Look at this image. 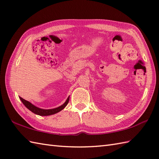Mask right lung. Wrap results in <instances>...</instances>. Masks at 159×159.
I'll list each match as a JSON object with an SVG mask.
<instances>
[{"instance_id": "right-lung-1", "label": "right lung", "mask_w": 159, "mask_h": 159, "mask_svg": "<svg viewBox=\"0 0 159 159\" xmlns=\"http://www.w3.org/2000/svg\"><path fill=\"white\" fill-rule=\"evenodd\" d=\"M20 99L21 100V101L22 102V103L24 104L26 108L28 109H29L31 111H32L33 113H34L35 114L39 115V116H50V115H53L59 112V111H61L62 109H63L64 108L66 107V105L68 104L69 102V98H67V99L66 100V101L63 104H62L61 106H60L57 108H55V109H40V108L37 107L33 105L31 102H29V101L26 100L25 99H23L22 98L20 97Z\"/></svg>"}]
</instances>
